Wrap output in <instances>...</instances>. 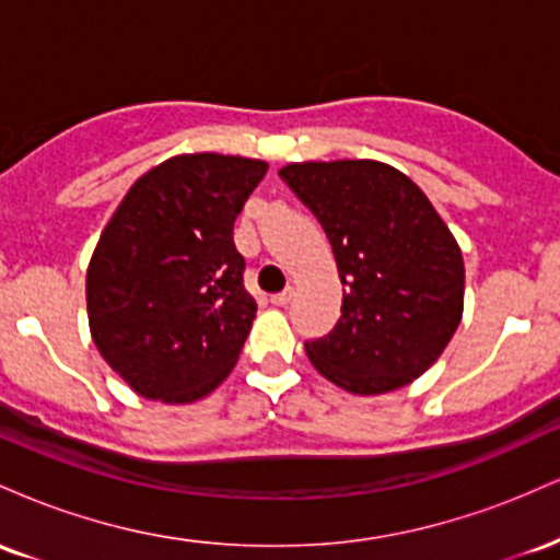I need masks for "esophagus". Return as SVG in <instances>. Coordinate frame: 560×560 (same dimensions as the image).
Listing matches in <instances>:
<instances>
[{
  "instance_id": "obj_1",
  "label": "esophagus",
  "mask_w": 560,
  "mask_h": 560,
  "mask_svg": "<svg viewBox=\"0 0 560 560\" xmlns=\"http://www.w3.org/2000/svg\"><path fill=\"white\" fill-rule=\"evenodd\" d=\"M271 302L279 307L289 305V302H292V289H284V292H279V294H271Z\"/></svg>"
}]
</instances>
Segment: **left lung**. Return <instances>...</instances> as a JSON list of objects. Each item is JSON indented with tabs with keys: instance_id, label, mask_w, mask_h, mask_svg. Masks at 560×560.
<instances>
[{
	"instance_id": "1",
	"label": "left lung",
	"mask_w": 560,
	"mask_h": 560,
	"mask_svg": "<svg viewBox=\"0 0 560 560\" xmlns=\"http://www.w3.org/2000/svg\"><path fill=\"white\" fill-rule=\"evenodd\" d=\"M329 236L342 316L305 342L318 374L352 395L419 378L464 316V258L427 195L376 160L289 163L279 171Z\"/></svg>"
}]
</instances>
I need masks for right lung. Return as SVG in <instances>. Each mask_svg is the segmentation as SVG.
I'll return each mask as SVG.
<instances>
[{
    "label": "right lung",
    "mask_w": 560,
    "mask_h": 560,
    "mask_svg": "<svg viewBox=\"0 0 560 560\" xmlns=\"http://www.w3.org/2000/svg\"><path fill=\"white\" fill-rule=\"evenodd\" d=\"M262 160L178 155L147 171L102 231L86 271L92 339L147 400L195 402L240 361L258 302L234 221Z\"/></svg>",
    "instance_id": "1"
}]
</instances>
